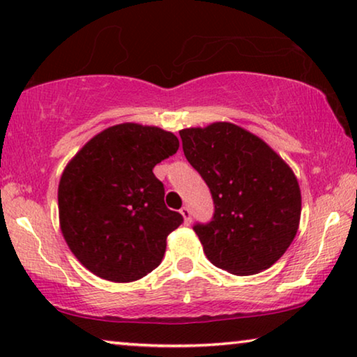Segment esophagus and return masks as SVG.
Here are the masks:
<instances>
[{"label": "esophagus", "instance_id": "1", "mask_svg": "<svg viewBox=\"0 0 357 357\" xmlns=\"http://www.w3.org/2000/svg\"><path fill=\"white\" fill-rule=\"evenodd\" d=\"M179 211H181V215H183V218H184L185 225H189L190 220H192V211H190L189 206H183V208H181Z\"/></svg>", "mask_w": 357, "mask_h": 357}]
</instances>
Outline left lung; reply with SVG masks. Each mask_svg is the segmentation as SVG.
I'll list each match as a JSON object with an SVG mask.
<instances>
[{"label":"left lung","instance_id":"1","mask_svg":"<svg viewBox=\"0 0 357 357\" xmlns=\"http://www.w3.org/2000/svg\"><path fill=\"white\" fill-rule=\"evenodd\" d=\"M179 136L215 205L208 222L194 225L206 258L237 275L271 268L290 247L300 222L294 172L264 141L226 121L188 128Z\"/></svg>","mask_w":357,"mask_h":357}]
</instances>
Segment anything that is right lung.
Masks as SVG:
<instances>
[{
	"label": "right lung",
	"instance_id": "add662e5",
	"mask_svg": "<svg viewBox=\"0 0 357 357\" xmlns=\"http://www.w3.org/2000/svg\"><path fill=\"white\" fill-rule=\"evenodd\" d=\"M179 141L155 126L107 128L67 165L59 183V220L67 245L105 280L132 282L162 263L168 234L184 218L165 205L153 167Z\"/></svg>",
	"mask_w": 357,
	"mask_h": 357
}]
</instances>
